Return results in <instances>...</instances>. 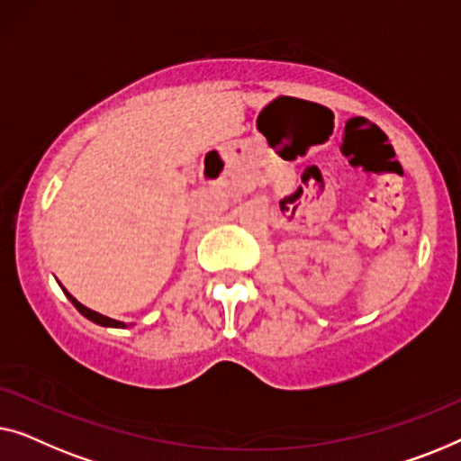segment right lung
I'll return each mask as SVG.
<instances>
[{"label": "right lung", "instance_id": "obj_1", "mask_svg": "<svg viewBox=\"0 0 461 461\" xmlns=\"http://www.w3.org/2000/svg\"><path fill=\"white\" fill-rule=\"evenodd\" d=\"M64 293H67V290H64ZM67 296L70 298V303L75 304L77 309H79V313H83L87 317V320H92V321H95V323H100V326H110V328H125V323L122 321H116V320H110V317H106V315H102V313H98V311H92V309H87L86 304H81L79 301H77V298L70 294V293H67Z\"/></svg>", "mask_w": 461, "mask_h": 461}]
</instances>
